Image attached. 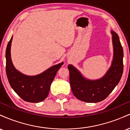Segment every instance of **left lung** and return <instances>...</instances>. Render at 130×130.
I'll use <instances>...</instances> for the list:
<instances>
[{"instance_id":"left-lung-1","label":"left lung","mask_w":130,"mask_h":130,"mask_svg":"<svg viewBox=\"0 0 130 130\" xmlns=\"http://www.w3.org/2000/svg\"><path fill=\"white\" fill-rule=\"evenodd\" d=\"M114 58L109 70L103 78L96 80L84 79L74 67L68 65L70 83L73 93L80 101L97 103L104 100L112 92L121 79L123 70V51L119 37L112 31Z\"/></svg>"}]
</instances>
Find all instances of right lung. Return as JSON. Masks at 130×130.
<instances>
[{"label": "right lung", "mask_w": 130, "mask_h": 130, "mask_svg": "<svg viewBox=\"0 0 130 130\" xmlns=\"http://www.w3.org/2000/svg\"><path fill=\"white\" fill-rule=\"evenodd\" d=\"M11 41L12 37L7 44L5 54L6 73L10 86L23 100L30 103H38L44 100L48 95L51 84L63 62L52 67L39 75H24L15 69L11 62Z\"/></svg>", "instance_id": "add662e5"}]
</instances>
